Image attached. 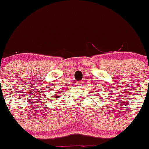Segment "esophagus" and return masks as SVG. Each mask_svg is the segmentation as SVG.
<instances>
[{
    "label": "esophagus",
    "instance_id": "obj_1",
    "mask_svg": "<svg viewBox=\"0 0 149 149\" xmlns=\"http://www.w3.org/2000/svg\"><path fill=\"white\" fill-rule=\"evenodd\" d=\"M78 85H79V86H82V85H83V83H78Z\"/></svg>",
    "mask_w": 149,
    "mask_h": 149
}]
</instances>
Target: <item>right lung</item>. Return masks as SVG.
Instances as JSON below:
<instances>
[{
	"instance_id": "right-lung-1",
	"label": "right lung",
	"mask_w": 149,
	"mask_h": 149,
	"mask_svg": "<svg viewBox=\"0 0 149 149\" xmlns=\"http://www.w3.org/2000/svg\"><path fill=\"white\" fill-rule=\"evenodd\" d=\"M58 99H59V96H58V95H56L55 97H54V100H58Z\"/></svg>"
}]
</instances>
